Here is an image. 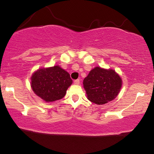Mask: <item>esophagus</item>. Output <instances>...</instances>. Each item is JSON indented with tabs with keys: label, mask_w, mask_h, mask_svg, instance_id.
<instances>
[{
	"label": "esophagus",
	"mask_w": 154,
	"mask_h": 154,
	"mask_svg": "<svg viewBox=\"0 0 154 154\" xmlns=\"http://www.w3.org/2000/svg\"><path fill=\"white\" fill-rule=\"evenodd\" d=\"M73 83H74L75 85H79V84H80V80H79V79L75 80Z\"/></svg>",
	"instance_id": "esophagus-1"
}]
</instances>
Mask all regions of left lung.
I'll list each match as a JSON object with an SVG mask.
<instances>
[{"label": "left lung", "mask_w": 154, "mask_h": 154, "mask_svg": "<svg viewBox=\"0 0 154 154\" xmlns=\"http://www.w3.org/2000/svg\"><path fill=\"white\" fill-rule=\"evenodd\" d=\"M83 87L90 102L102 105L118 96L122 87V79L113 69L97 66L84 79Z\"/></svg>", "instance_id": "1"}]
</instances>
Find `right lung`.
<instances>
[{"label":"right lung","instance_id":"1","mask_svg":"<svg viewBox=\"0 0 154 154\" xmlns=\"http://www.w3.org/2000/svg\"><path fill=\"white\" fill-rule=\"evenodd\" d=\"M72 83L69 73L58 65L38 69L31 77L33 92L46 102L64 97Z\"/></svg>","mask_w":154,"mask_h":154}]
</instances>
